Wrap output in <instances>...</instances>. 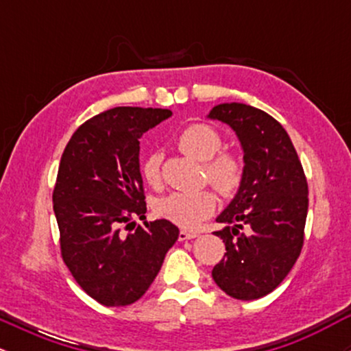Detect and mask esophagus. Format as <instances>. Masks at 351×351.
Here are the masks:
<instances>
[{
    "label": "esophagus",
    "instance_id": "1",
    "mask_svg": "<svg viewBox=\"0 0 351 351\" xmlns=\"http://www.w3.org/2000/svg\"><path fill=\"white\" fill-rule=\"evenodd\" d=\"M195 237H198L196 232H189V231H184V229H181L180 234H178V239L180 241H188V239H195Z\"/></svg>",
    "mask_w": 351,
    "mask_h": 351
}]
</instances>
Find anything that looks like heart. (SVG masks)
Wrapping results in <instances>:
<instances>
[{
	"label": "heart",
	"mask_w": 351,
	"mask_h": 351,
	"mask_svg": "<svg viewBox=\"0 0 351 351\" xmlns=\"http://www.w3.org/2000/svg\"><path fill=\"white\" fill-rule=\"evenodd\" d=\"M223 140L213 127L195 123L184 128L178 136V147L191 158L204 163V173L209 183L223 196L234 195L243 178V168L234 156L219 155ZM162 155L150 153L142 163V175L152 186L160 183ZM216 209V196L209 189L203 191H175L163 196L155 203V213L163 219L171 221L181 228L193 229L203 219L211 216Z\"/></svg>",
	"instance_id": "heart-1"
}]
</instances>
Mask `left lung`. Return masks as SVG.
I'll list each match as a JSON object with an SVG mask.
<instances>
[{
	"label": "left lung",
	"mask_w": 351,
	"mask_h": 351,
	"mask_svg": "<svg viewBox=\"0 0 351 351\" xmlns=\"http://www.w3.org/2000/svg\"><path fill=\"white\" fill-rule=\"evenodd\" d=\"M229 125L243 150V178L226 209L216 217V236L226 244L213 269L221 291L237 300L271 293L300 256L308 188L299 156L284 127L259 108L221 104L206 115Z\"/></svg>",
	"instance_id": "8db88e82"
}]
</instances>
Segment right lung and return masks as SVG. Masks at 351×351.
<instances>
[{
	"instance_id": "1",
	"label": "right lung",
	"mask_w": 351,
	"mask_h": 351,
	"mask_svg": "<svg viewBox=\"0 0 351 351\" xmlns=\"http://www.w3.org/2000/svg\"><path fill=\"white\" fill-rule=\"evenodd\" d=\"M168 117L165 108H110L80 125L60 156L52 203L62 259L107 307L138 300L178 239L168 219L145 221V228L134 221L147 219L138 140Z\"/></svg>"
}]
</instances>
